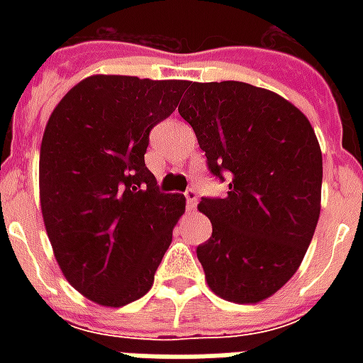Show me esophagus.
Masks as SVG:
<instances>
[{
    "label": "esophagus",
    "mask_w": 363,
    "mask_h": 363,
    "mask_svg": "<svg viewBox=\"0 0 363 363\" xmlns=\"http://www.w3.org/2000/svg\"><path fill=\"white\" fill-rule=\"evenodd\" d=\"M184 198H186V208L189 210H194L196 208V202H198V192L194 189H189L184 192Z\"/></svg>",
    "instance_id": "obj_1"
}]
</instances>
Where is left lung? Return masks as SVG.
I'll return each mask as SVG.
<instances>
[{
	"mask_svg": "<svg viewBox=\"0 0 363 363\" xmlns=\"http://www.w3.org/2000/svg\"><path fill=\"white\" fill-rule=\"evenodd\" d=\"M179 104L223 198L198 210L212 237L198 245L208 286L233 303H259L296 274L320 213L323 155L305 114L241 82L192 83Z\"/></svg>",
	"mask_w": 363,
	"mask_h": 363,
	"instance_id": "8db88e82",
	"label": "left lung"
}]
</instances>
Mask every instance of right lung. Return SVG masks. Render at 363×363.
<instances>
[{
    "label": "right lung",
    "mask_w": 363,
    "mask_h": 363,
    "mask_svg": "<svg viewBox=\"0 0 363 363\" xmlns=\"http://www.w3.org/2000/svg\"><path fill=\"white\" fill-rule=\"evenodd\" d=\"M186 82L93 75L52 112L40 145V208L62 272L79 294L122 307L150 291L184 212L145 167L150 132Z\"/></svg>",
    "instance_id": "right-lung-1"
}]
</instances>
